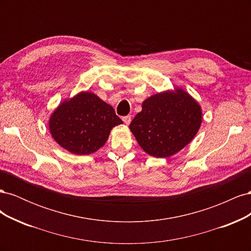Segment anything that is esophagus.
Returning a JSON list of instances; mask_svg holds the SVG:
<instances>
[{
    "label": "esophagus",
    "instance_id": "1",
    "mask_svg": "<svg viewBox=\"0 0 251 251\" xmlns=\"http://www.w3.org/2000/svg\"><path fill=\"white\" fill-rule=\"evenodd\" d=\"M123 120H124V123H125L126 126H128V125L131 124V116H130V115L125 116V117L123 118Z\"/></svg>",
    "mask_w": 251,
    "mask_h": 251
}]
</instances>
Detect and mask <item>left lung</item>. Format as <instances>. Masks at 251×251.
<instances>
[{"mask_svg": "<svg viewBox=\"0 0 251 251\" xmlns=\"http://www.w3.org/2000/svg\"><path fill=\"white\" fill-rule=\"evenodd\" d=\"M141 107L130 130L141 149L156 158L177 154L201 126V105L180 87L148 97Z\"/></svg>", "mask_w": 251, "mask_h": 251, "instance_id": "obj_1", "label": "left lung"}]
</instances>
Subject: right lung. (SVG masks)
Returning <instances> with one entry per match:
<instances>
[{"label": "right lung", "instance_id": "right-lung-1", "mask_svg": "<svg viewBox=\"0 0 251 251\" xmlns=\"http://www.w3.org/2000/svg\"><path fill=\"white\" fill-rule=\"evenodd\" d=\"M123 125L112 105L96 94L81 91L60 102L49 118V131L63 149L74 155L95 153L112 128Z\"/></svg>", "mask_w": 251, "mask_h": 251}]
</instances>
